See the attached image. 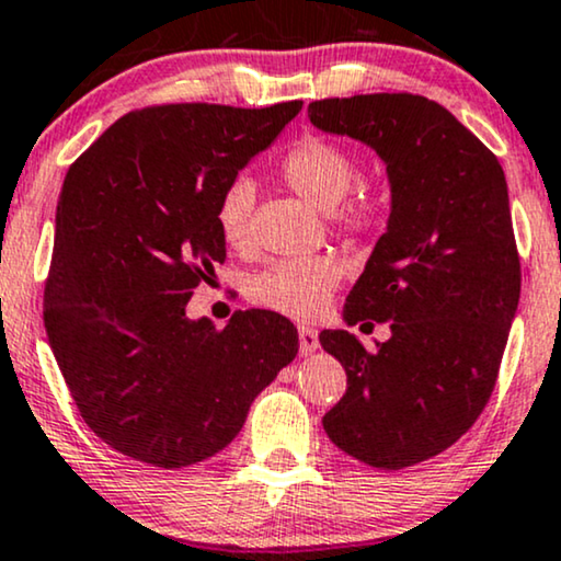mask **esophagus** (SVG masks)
Listing matches in <instances>:
<instances>
[{"mask_svg":"<svg viewBox=\"0 0 561 561\" xmlns=\"http://www.w3.org/2000/svg\"><path fill=\"white\" fill-rule=\"evenodd\" d=\"M298 345H301V355H311L319 347V332L314 327H298Z\"/></svg>","mask_w":561,"mask_h":561,"instance_id":"1","label":"esophagus"}]
</instances>
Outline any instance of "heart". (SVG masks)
Returning <instances> with one entry per match:
<instances>
[{
	"label": "heart",
	"instance_id": "heart-1",
	"mask_svg": "<svg viewBox=\"0 0 561 561\" xmlns=\"http://www.w3.org/2000/svg\"><path fill=\"white\" fill-rule=\"evenodd\" d=\"M280 178L290 191L319 210H334L353 191L358 167L337 144L307 136L286 151ZM254 185L239 178L224 191L216 208L218 234L231 250H244L252 242ZM337 224L345 231H366L374 224V206L366 201L337 210ZM340 283V267L332 257H294L271 263L250 283L252 301L290 319H311L327 307Z\"/></svg>",
	"mask_w": 561,
	"mask_h": 561
}]
</instances>
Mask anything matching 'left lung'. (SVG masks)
Wrapping results in <instances>:
<instances>
[{
  "label": "left lung",
  "instance_id": "obj_1",
  "mask_svg": "<svg viewBox=\"0 0 561 561\" xmlns=\"http://www.w3.org/2000/svg\"><path fill=\"white\" fill-rule=\"evenodd\" d=\"M309 121L387 164L391 210L345 301L347 324L389 322L366 351L347 330L319 343L347 389L322 417L330 440L376 469H404L461 438L497 381L518 311L520 260L497 157L420 94L317 100Z\"/></svg>",
  "mask_w": 561,
  "mask_h": 561
}]
</instances>
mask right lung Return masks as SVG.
Instances as JSON below:
<instances>
[{
    "instance_id": "right-lung-1",
    "label": "right lung",
    "mask_w": 561,
    "mask_h": 561,
    "mask_svg": "<svg viewBox=\"0 0 561 561\" xmlns=\"http://www.w3.org/2000/svg\"><path fill=\"white\" fill-rule=\"evenodd\" d=\"M301 105L144 107L69 167L43 322L84 423L136 461L183 469L227 448L296 358V327L275 311H239L216 330L185 307L227 260L224 191Z\"/></svg>"
}]
</instances>
